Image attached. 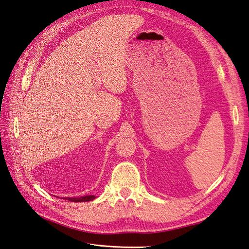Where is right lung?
Returning <instances> with one entry per match:
<instances>
[{
  "label": "right lung",
  "instance_id": "obj_1",
  "mask_svg": "<svg viewBox=\"0 0 249 249\" xmlns=\"http://www.w3.org/2000/svg\"><path fill=\"white\" fill-rule=\"evenodd\" d=\"M96 197L94 195H88V196H83V197H67L66 199L71 202H88L94 200Z\"/></svg>",
  "mask_w": 249,
  "mask_h": 249
}]
</instances>
